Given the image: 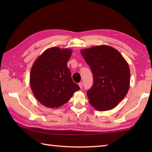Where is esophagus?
I'll return each instance as SVG.
<instances>
[{
	"label": "esophagus",
	"mask_w": 152,
	"mask_h": 152,
	"mask_svg": "<svg viewBox=\"0 0 152 152\" xmlns=\"http://www.w3.org/2000/svg\"><path fill=\"white\" fill-rule=\"evenodd\" d=\"M78 85H79V86H80V88H82V86H83V83H82V82H80L79 83H78Z\"/></svg>",
	"instance_id": "obj_1"
}]
</instances>
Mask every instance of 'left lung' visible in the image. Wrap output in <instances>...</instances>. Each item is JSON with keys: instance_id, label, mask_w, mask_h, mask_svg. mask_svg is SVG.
Here are the masks:
<instances>
[{"instance_id": "obj_1", "label": "left lung", "mask_w": 152, "mask_h": 152, "mask_svg": "<svg viewBox=\"0 0 152 152\" xmlns=\"http://www.w3.org/2000/svg\"><path fill=\"white\" fill-rule=\"evenodd\" d=\"M93 76L87 95L93 107L106 111L115 107L129 91L130 70L127 61L114 48L101 45L81 50Z\"/></svg>"}]
</instances>
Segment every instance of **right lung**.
Returning <instances> with one entry per match:
<instances>
[{
    "label": "right lung",
    "mask_w": 152,
    "mask_h": 152,
    "mask_svg": "<svg viewBox=\"0 0 152 152\" xmlns=\"http://www.w3.org/2000/svg\"><path fill=\"white\" fill-rule=\"evenodd\" d=\"M72 50L51 48L35 61L31 71L30 84L35 97L41 104L58 108L69 101L80 89L74 83L67 63Z\"/></svg>",
    "instance_id": "obj_1"
}]
</instances>
